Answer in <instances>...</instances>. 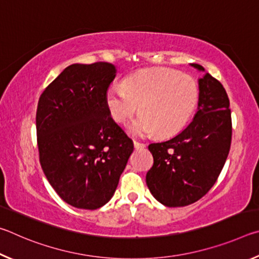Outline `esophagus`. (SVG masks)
<instances>
[{
  "label": "esophagus",
  "mask_w": 259,
  "mask_h": 259,
  "mask_svg": "<svg viewBox=\"0 0 259 259\" xmlns=\"http://www.w3.org/2000/svg\"><path fill=\"white\" fill-rule=\"evenodd\" d=\"M134 146H135L136 150H143V148L145 147L146 145H145V144H144V143H139V142H136V140H135V142H134Z\"/></svg>",
  "instance_id": "1"
}]
</instances>
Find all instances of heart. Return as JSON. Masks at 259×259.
<instances>
[{
	"label": "heart",
	"instance_id": "heart-1",
	"mask_svg": "<svg viewBox=\"0 0 259 259\" xmlns=\"http://www.w3.org/2000/svg\"><path fill=\"white\" fill-rule=\"evenodd\" d=\"M199 85L194 78L169 68L144 69L131 74L123 88L113 85L105 96L109 115L123 124L139 105L140 115L128 125L131 135L146 137L178 134L194 115L199 104Z\"/></svg>",
	"mask_w": 259,
	"mask_h": 259
}]
</instances>
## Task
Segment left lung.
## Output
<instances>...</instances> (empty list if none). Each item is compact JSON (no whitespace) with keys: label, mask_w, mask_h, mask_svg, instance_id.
Returning a JSON list of instances; mask_svg holds the SVG:
<instances>
[{"label":"left lung","mask_w":259,"mask_h":259,"mask_svg":"<svg viewBox=\"0 0 259 259\" xmlns=\"http://www.w3.org/2000/svg\"><path fill=\"white\" fill-rule=\"evenodd\" d=\"M198 111L175 137L148 145L154 163L146 174L152 195L165 207H185L213 186L229 155L232 139L230 100L222 83L199 64Z\"/></svg>","instance_id":"left-lung-1"}]
</instances>
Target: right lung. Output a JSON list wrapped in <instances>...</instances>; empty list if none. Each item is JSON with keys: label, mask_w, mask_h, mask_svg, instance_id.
Listing matches in <instances>:
<instances>
[{"label": "right lung", "mask_w": 259, "mask_h": 259, "mask_svg": "<svg viewBox=\"0 0 259 259\" xmlns=\"http://www.w3.org/2000/svg\"><path fill=\"white\" fill-rule=\"evenodd\" d=\"M109 63L73 64L43 91L36 135L43 172L65 202L98 209L115 192L134 143L111 117L105 96L116 76Z\"/></svg>", "instance_id": "add662e5"}]
</instances>
